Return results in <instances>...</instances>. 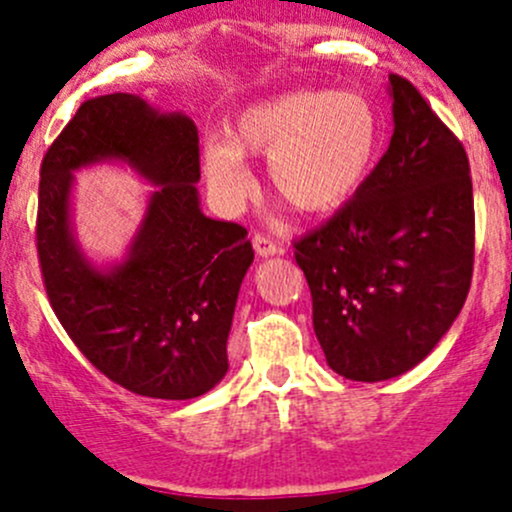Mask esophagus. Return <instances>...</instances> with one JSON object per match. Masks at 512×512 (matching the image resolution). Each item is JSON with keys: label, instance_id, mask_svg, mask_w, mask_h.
<instances>
[{"label": "esophagus", "instance_id": "1", "mask_svg": "<svg viewBox=\"0 0 512 512\" xmlns=\"http://www.w3.org/2000/svg\"><path fill=\"white\" fill-rule=\"evenodd\" d=\"M252 247H255V252L260 257H275L282 252V245H277V242L270 240V237L260 235V232H255V235H252Z\"/></svg>", "mask_w": 512, "mask_h": 512}]
</instances>
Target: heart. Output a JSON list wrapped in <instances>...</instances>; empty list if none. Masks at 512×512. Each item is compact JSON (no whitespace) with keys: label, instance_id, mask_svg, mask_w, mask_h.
<instances>
[{"label":"heart","instance_id":"b5f03b06","mask_svg":"<svg viewBox=\"0 0 512 512\" xmlns=\"http://www.w3.org/2000/svg\"><path fill=\"white\" fill-rule=\"evenodd\" d=\"M379 131V111L359 91H287L245 108L227 141L208 143L203 173L215 198L237 208L255 188L245 158H267L275 198L297 213L324 215L364 185Z\"/></svg>","mask_w":512,"mask_h":512}]
</instances>
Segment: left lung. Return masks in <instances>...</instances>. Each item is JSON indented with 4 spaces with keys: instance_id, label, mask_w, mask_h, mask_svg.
Returning a JSON list of instances; mask_svg holds the SVG:
<instances>
[{
    "instance_id": "left-lung-1",
    "label": "left lung",
    "mask_w": 512,
    "mask_h": 512,
    "mask_svg": "<svg viewBox=\"0 0 512 512\" xmlns=\"http://www.w3.org/2000/svg\"><path fill=\"white\" fill-rule=\"evenodd\" d=\"M394 136L356 195L294 245L327 364L352 381L406 374L468 297L473 185L458 138L401 76H389Z\"/></svg>"
}]
</instances>
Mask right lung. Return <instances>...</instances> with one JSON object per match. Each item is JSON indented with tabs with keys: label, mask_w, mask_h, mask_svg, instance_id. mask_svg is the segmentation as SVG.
<instances>
[{
	"label": "right lung",
	"mask_w": 512,
	"mask_h": 512,
	"mask_svg": "<svg viewBox=\"0 0 512 512\" xmlns=\"http://www.w3.org/2000/svg\"><path fill=\"white\" fill-rule=\"evenodd\" d=\"M126 164L154 188L118 261L73 230L79 169ZM198 128L136 94L89 98L41 163L36 250L46 294L101 374L148 399H198L227 374V337L255 252L247 230L200 210Z\"/></svg>",
	"instance_id": "right-lung-1"
}]
</instances>
